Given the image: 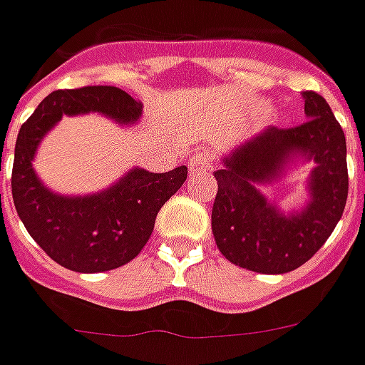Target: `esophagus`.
Masks as SVG:
<instances>
[{
    "instance_id": "esophagus-1",
    "label": "esophagus",
    "mask_w": 365,
    "mask_h": 365,
    "mask_svg": "<svg viewBox=\"0 0 365 365\" xmlns=\"http://www.w3.org/2000/svg\"><path fill=\"white\" fill-rule=\"evenodd\" d=\"M212 163H210V158H207V153L198 152L194 153L192 160H190V173H200L204 171V169H210Z\"/></svg>"
}]
</instances>
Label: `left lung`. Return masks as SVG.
Masks as SVG:
<instances>
[{
	"label": "left lung",
	"instance_id": "left-lung-1",
	"mask_svg": "<svg viewBox=\"0 0 365 365\" xmlns=\"http://www.w3.org/2000/svg\"><path fill=\"white\" fill-rule=\"evenodd\" d=\"M306 123L269 127L242 142L213 173L217 196L212 210L215 245L231 264L267 275L306 264L335 231L349 196L346 138L317 92H302ZM314 160L309 202L283 214L257 186L280 178L294 160Z\"/></svg>",
	"mask_w": 365,
	"mask_h": 365
}]
</instances>
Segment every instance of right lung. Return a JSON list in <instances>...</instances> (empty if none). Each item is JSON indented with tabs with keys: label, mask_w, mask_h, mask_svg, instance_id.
Segmentation results:
<instances>
[{
	"label": "right lung",
	"mask_w": 365,
	"mask_h": 365,
	"mask_svg": "<svg viewBox=\"0 0 365 365\" xmlns=\"http://www.w3.org/2000/svg\"><path fill=\"white\" fill-rule=\"evenodd\" d=\"M92 111L134 125L142 103L115 86L51 92L19 130L11 175L15 210L30 237L53 262L78 273L115 269L138 256L161 205L188 173L185 165L167 173L134 167L101 192L63 196L49 190L32 167L40 142L65 115Z\"/></svg>",
	"instance_id": "right-lung-1"
}]
</instances>
